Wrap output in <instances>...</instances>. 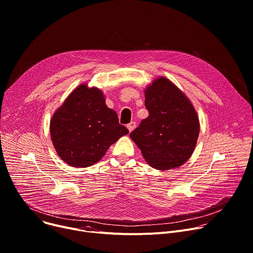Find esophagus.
I'll use <instances>...</instances> for the list:
<instances>
[{
	"mask_svg": "<svg viewBox=\"0 0 253 253\" xmlns=\"http://www.w3.org/2000/svg\"><path fill=\"white\" fill-rule=\"evenodd\" d=\"M135 127H136V122H134V121H131V122L127 125V128H128V130H129L130 132L133 131Z\"/></svg>",
	"mask_w": 253,
	"mask_h": 253,
	"instance_id": "obj_1",
	"label": "esophagus"
}]
</instances>
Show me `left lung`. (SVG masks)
Segmentation results:
<instances>
[{"label": "left lung", "instance_id": "8db88e82", "mask_svg": "<svg viewBox=\"0 0 253 253\" xmlns=\"http://www.w3.org/2000/svg\"><path fill=\"white\" fill-rule=\"evenodd\" d=\"M149 116L130 133L143 157L153 167L168 170L184 164L193 153L199 121L187 97L166 78L145 90Z\"/></svg>", "mask_w": 253, "mask_h": 253}]
</instances>
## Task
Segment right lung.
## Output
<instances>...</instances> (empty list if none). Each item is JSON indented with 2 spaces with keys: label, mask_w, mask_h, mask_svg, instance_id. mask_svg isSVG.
I'll use <instances>...</instances> for the list:
<instances>
[{
  "label": "right lung",
  "mask_w": 253,
  "mask_h": 253,
  "mask_svg": "<svg viewBox=\"0 0 253 253\" xmlns=\"http://www.w3.org/2000/svg\"><path fill=\"white\" fill-rule=\"evenodd\" d=\"M50 132L62 160L74 167H88L129 130L119 124L116 112L106 106L99 89L81 85L54 114Z\"/></svg>",
  "instance_id": "right-lung-1"
}]
</instances>
